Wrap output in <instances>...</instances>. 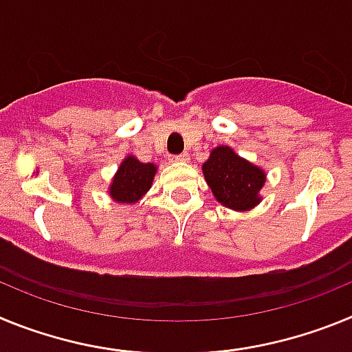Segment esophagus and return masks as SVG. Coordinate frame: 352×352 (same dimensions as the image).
<instances>
[{
  "mask_svg": "<svg viewBox=\"0 0 352 352\" xmlns=\"http://www.w3.org/2000/svg\"><path fill=\"white\" fill-rule=\"evenodd\" d=\"M173 162H188V153H182V155H176V157H170Z\"/></svg>",
  "mask_w": 352,
  "mask_h": 352,
  "instance_id": "1",
  "label": "esophagus"
}]
</instances>
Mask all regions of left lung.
<instances>
[{
    "label": "left lung",
    "mask_w": 352,
    "mask_h": 352,
    "mask_svg": "<svg viewBox=\"0 0 352 352\" xmlns=\"http://www.w3.org/2000/svg\"><path fill=\"white\" fill-rule=\"evenodd\" d=\"M213 197L232 211H250L263 201L266 170L239 157L231 146H217L203 164Z\"/></svg>",
    "instance_id": "8db88e82"
}]
</instances>
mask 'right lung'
<instances>
[{
	"label": "right lung",
	"mask_w": 352,
	"mask_h": 352,
	"mask_svg": "<svg viewBox=\"0 0 352 352\" xmlns=\"http://www.w3.org/2000/svg\"><path fill=\"white\" fill-rule=\"evenodd\" d=\"M158 167L151 162L142 164L138 157L126 155L109 183V195L114 203L135 204L139 203L153 185Z\"/></svg>",
	"instance_id": "obj_1"
}]
</instances>
